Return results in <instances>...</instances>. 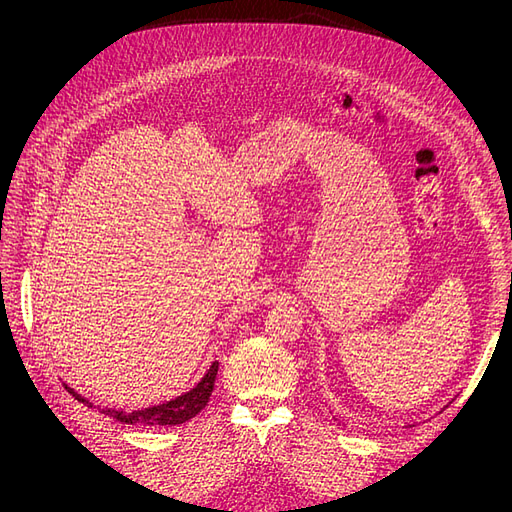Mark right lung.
<instances>
[{"instance_id":"obj_1","label":"right lung","mask_w":512,"mask_h":512,"mask_svg":"<svg viewBox=\"0 0 512 512\" xmlns=\"http://www.w3.org/2000/svg\"><path fill=\"white\" fill-rule=\"evenodd\" d=\"M218 365H220L218 361H213L211 367L207 369V374L198 380L196 386H192L188 393H181L175 399L164 401V404L149 406V408H143V410H130V412L98 406V412L111 416V418H115V421L126 423V425H145V427H175V425H181L185 421H190V418H194L200 410L207 406V401L213 393L215 376H218ZM64 386L74 399L81 401V404H85L87 408H96L89 399H85L83 395H79L74 389H70L68 384H64Z\"/></svg>"}]
</instances>
